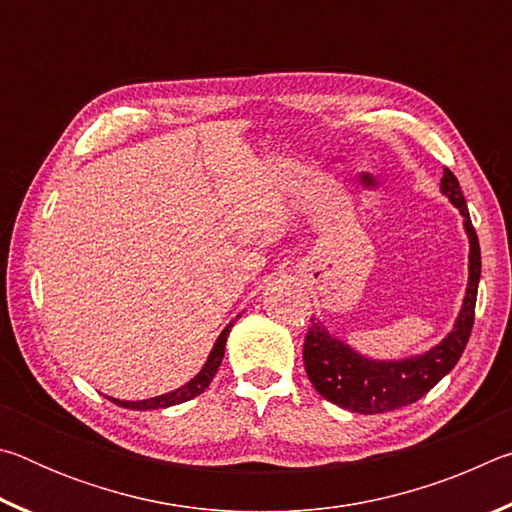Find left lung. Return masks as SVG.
Masks as SVG:
<instances>
[{"label": "left lung", "instance_id": "8db88e82", "mask_svg": "<svg viewBox=\"0 0 512 512\" xmlns=\"http://www.w3.org/2000/svg\"><path fill=\"white\" fill-rule=\"evenodd\" d=\"M440 189L449 196L465 219V230L470 237V282L463 300L461 316H458L452 332L445 341L431 348L420 357L402 361H370L350 350L348 345L327 334V329L314 323L307 329L305 345H302V361L311 384L316 391L341 409L352 413L375 415L402 409L418 402L433 386L452 370L470 341L474 325L476 291L481 277V248L479 237L467 212L465 196L456 176L445 169Z\"/></svg>", "mask_w": 512, "mask_h": 512}]
</instances>
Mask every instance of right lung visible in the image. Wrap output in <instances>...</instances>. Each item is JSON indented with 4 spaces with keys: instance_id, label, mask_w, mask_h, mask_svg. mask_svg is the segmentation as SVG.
<instances>
[{
    "instance_id": "obj_1",
    "label": "right lung",
    "mask_w": 512,
    "mask_h": 512,
    "mask_svg": "<svg viewBox=\"0 0 512 512\" xmlns=\"http://www.w3.org/2000/svg\"><path fill=\"white\" fill-rule=\"evenodd\" d=\"M230 327L232 323L223 329L219 339H216L214 343V350L210 352V357H207L203 370L198 372V375L187 381L185 386L176 388L173 393H167V395H158V397H151V400H140V402H124V400H115V397H108L110 402H115L117 406H124V409H135V411H151V409H167V406H173V404H183L187 400H192V397L201 395L207 386H210V381L214 379L216 370H219L221 366V359H223V352H225V339H228L230 334Z\"/></svg>"
}]
</instances>
